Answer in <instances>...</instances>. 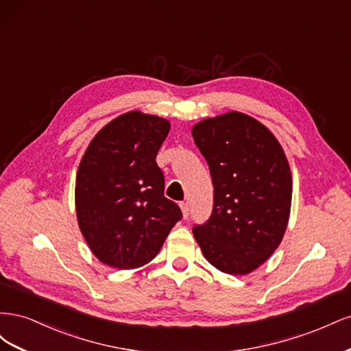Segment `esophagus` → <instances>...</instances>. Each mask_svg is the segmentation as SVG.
Instances as JSON below:
<instances>
[{
	"label": "esophagus",
	"mask_w": 351,
	"mask_h": 351,
	"mask_svg": "<svg viewBox=\"0 0 351 351\" xmlns=\"http://www.w3.org/2000/svg\"><path fill=\"white\" fill-rule=\"evenodd\" d=\"M180 208H182L183 218H187L189 217V204H187V202H182V204H180Z\"/></svg>",
	"instance_id": "34e87169"
}]
</instances>
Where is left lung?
<instances>
[{
    "mask_svg": "<svg viewBox=\"0 0 351 351\" xmlns=\"http://www.w3.org/2000/svg\"><path fill=\"white\" fill-rule=\"evenodd\" d=\"M192 134L214 184V209L193 227L195 239L212 267L250 274L271 258L289 224L293 178L282 146L239 111L202 120Z\"/></svg>",
    "mask_w": 351,
    "mask_h": 351,
    "instance_id": "1",
    "label": "left lung"
}]
</instances>
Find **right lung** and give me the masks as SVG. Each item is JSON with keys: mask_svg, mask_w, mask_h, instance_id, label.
I'll return each mask as SVG.
<instances>
[{"mask_svg": "<svg viewBox=\"0 0 351 351\" xmlns=\"http://www.w3.org/2000/svg\"><path fill=\"white\" fill-rule=\"evenodd\" d=\"M162 117L129 111L90 141L76 176V214L89 249L102 263L134 269L149 263L182 218L164 196L155 158L169 132Z\"/></svg>", "mask_w": 351, "mask_h": 351, "instance_id": "right-lung-1", "label": "right lung"}]
</instances>
